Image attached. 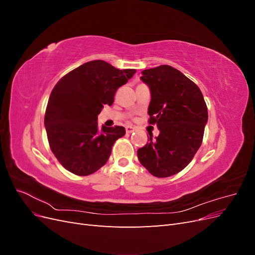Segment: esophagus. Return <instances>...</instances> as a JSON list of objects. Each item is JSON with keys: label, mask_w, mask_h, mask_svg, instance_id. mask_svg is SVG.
Segmentation results:
<instances>
[{"label": "esophagus", "mask_w": 255, "mask_h": 255, "mask_svg": "<svg viewBox=\"0 0 255 255\" xmlns=\"http://www.w3.org/2000/svg\"><path fill=\"white\" fill-rule=\"evenodd\" d=\"M135 129H136V128L133 127V126H127V127H126V130H127V133H128V134L134 132Z\"/></svg>", "instance_id": "34e87169"}]
</instances>
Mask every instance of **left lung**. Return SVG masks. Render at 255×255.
Listing matches in <instances>:
<instances>
[{"label":"left lung","mask_w":255,"mask_h":255,"mask_svg":"<svg viewBox=\"0 0 255 255\" xmlns=\"http://www.w3.org/2000/svg\"><path fill=\"white\" fill-rule=\"evenodd\" d=\"M141 81L151 91L149 123L159 135L137 151L140 164L152 175L168 177L182 171L199 150L207 122L201 90L175 68L161 65L143 70Z\"/></svg>","instance_id":"obj_1"}]
</instances>
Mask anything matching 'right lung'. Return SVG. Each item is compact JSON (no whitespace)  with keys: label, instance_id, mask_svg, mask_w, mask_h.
Returning <instances> with one entry per match:
<instances>
[{"label":"right lung","instance_id":"add662e5","mask_svg":"<svg viewBox=\"0 0 255 255\" xmlns=\"http://www.w3.org/2000/svg\"><path fill=\"white\" fill-rule=\"evenodd\" d=\"M104 60H91L61 78L53 88L44 116L50 148L68 171L89 175L109 160L126 128H98L103 105H112L116 91L135 74Z\"/></svg>","mask_w":255,"mask_h":255}]
</instances>
